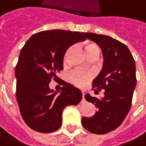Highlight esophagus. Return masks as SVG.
Masks as SVG:
<instances>
[{
	"label": "esophagus",
	"mask_w": 146,
	"mask_h": 146,
	"mask_svg": "<svg viewBox=\"0 0 146 146\" xmlns=\"http://www.w3.org/2000/svg\"><path fill=\"white\" fill-rule=\"evenodd\" d=\"M85 93H86V91H85V90H82V95H83V99L84 98V95H85Z\"/></svg>",
	"instance_id": "obj_1"
}]
</instances>
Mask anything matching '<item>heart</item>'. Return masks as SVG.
I'll return each instance as SVG.
<instances>
[{
	"mask_svg": "<svg viewBox=\"0 0 146 146\" xmlns=\"http://www.w3.org/2000/svg\"><path fill=\"white\" fill-rule=\"evenodd\" d=\"M71 51V48H69L66 52L65 53L64 61H66L67 57L69 55V53ZM99 48L97 44L90 43L85 45L84 47V53L85 55L88 54H91V53H97L99 54ZM70 80L72 84H74L75 85L78 87H84L87 84L88 82L90 81L93 78V76L91 73L85 72V71H82V70H75L73 71L70 75Z\"/></svg>",
	"mask_w": 146,
	"mask_h": 146,
	"instance_id": "b5f03b06",
	"label": "heart"
}]
</instances>
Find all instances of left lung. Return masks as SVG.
<instances>
[{
	"label": "left lung",
	"instance_id": "left-lung-1",
	"mask_svg": "<svg viewBox=\"0 0 146 146\" xmlns=\"http://www.w3.org/2000/svg\"><path fill=\"white\" fill-rule=\"evenodd\" d=\"M84 36L98 44L103 53V66L93 80V88L95 93L105 91L102 98L85 94V99L98 110L92 117H83L81 123L88 132L106 134L120 125L131 108L137 84L136 63L130 50L120 41L91 32Z\"/></svg>",
	"mask_w": 146,
	"mask_h": 146
}]
</instances>
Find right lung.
<instances>
[{
	"instance_id": "obj_1",
	"label": "right lung",
	"mask_w": 146,
	"mask_h": 146,
	"mask_svg": "<svg viewBox=\"0 0 146 146\" xmlns=\"http://www.w3.org/2000/svg\"><path fill=\"white\" fill-rule=\"evenodd\" d=\"M84 32L50 30L36 33L23 47L15 68L16 98L20 113L32 130L48 133L62 125V111L82 99L81 91L62 80L60 91L50 89L52 78L63 69L66 50L85 40Z\"/></svg>"
}]
</instances>
